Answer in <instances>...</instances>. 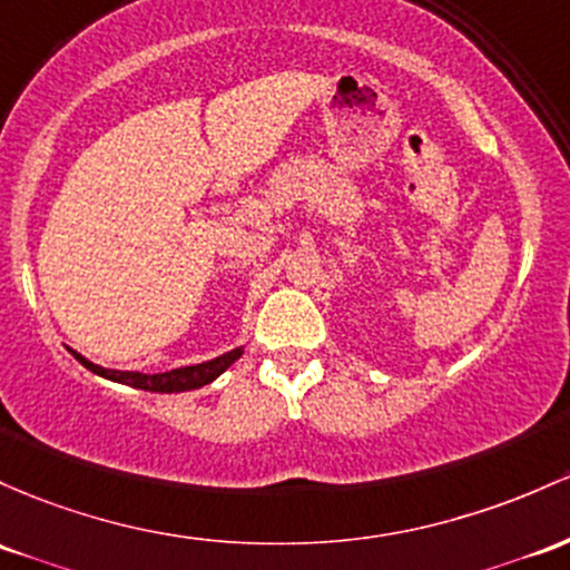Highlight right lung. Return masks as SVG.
I'll return each instance as SVG.
<instances>
[{"mask_svg":"<svg viewBox=\"0 0 570 570\" xmlns=\"http://www.w3.org/2000/svg\"><path fill=\"white\" fill-rule=\"evenodd\" d=\"M75 360L80 362L83 367H89L91 373L97 376L118 381V384L135 386V390H146V392H189V390H199V386L210 384V381L222 376L235 360H240L243 348H233V352L216 356V360L199 362V365H189V367H175V371L167 373H137V371H110V367H99L94 362L80 356L78 352H72Z\"/></svg>","mask_w":570,"mask_h":570,"instance_id":"right-lung-1","label":"right lung"}]
</instances>
